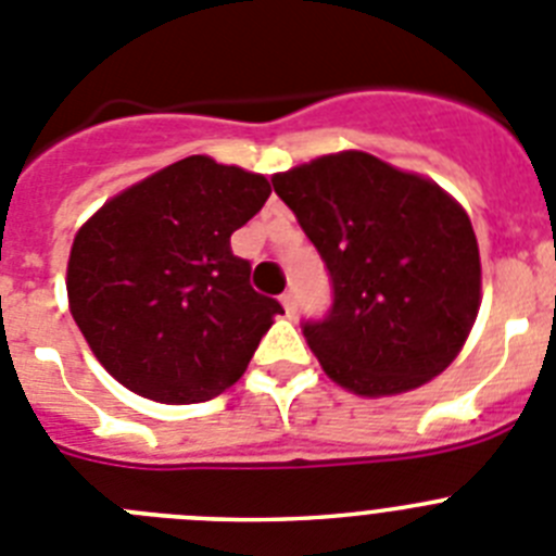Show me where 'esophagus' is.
Masks as SVG:
<instances>
[{
    "instance_id": "1",
    "label": "esophagus",
    "mask_w": 556,
    "mask_h": 556,
    "mask_svg": "<svg viewBox=\"0 0 556 556\" xmlns=\"http://www.w3.org/2000/svg\"><path fill=\"white\" fill-rule=\"evenodd\" d=\"M281 303L283 308H287V314H294V308H298V298H294V292H283Z\"/></svg>"
}]
</instances>
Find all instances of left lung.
Here are the masks:
<instances>
[{
	"instance_id": "1",
	"label": "left lung",
	"mask_w": 556,
	"mask_h": 556,
	"mask_svg": "<svg viewBox=\"0 0 556 556\" xmlns=\"http://www.w3.org/2000/svg\"><path fill=\"white\" fill-rule=\"evenodd\" d=\"M273 186L331 275V312L303 323L323 370L367 397L440 376L481 303L465 208L434 180L358 150L278 172Z\"/></svg>"
}]
</instances>
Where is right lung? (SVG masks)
<instances>
[{
    "mask_svg": "<svg viewBox=\"0 0 556 556\" xmlns=\"http://www.w3.org/2000/svg\"><path fill=\"white\" fill-rule=\"evenodd\" d=\"M269 180L189 155L108 200L75 236L68 308L119 384L159 404H200L233 387L281 303L250 287L230 233Z\"/></svg>",
    "mask_w": 556,
    "mask_h": 556,
    "instance_id": "obj_1",
    "label": "right lung"
}]
</instances>
